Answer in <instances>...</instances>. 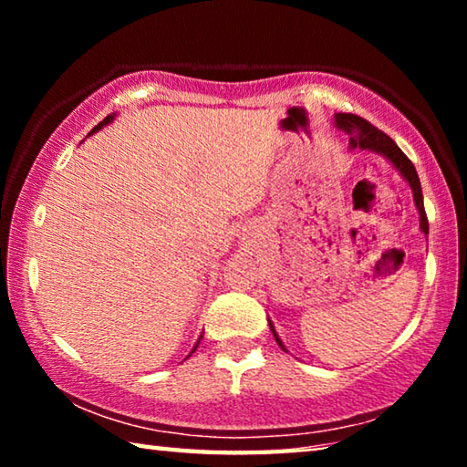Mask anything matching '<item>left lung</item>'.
I'll list each match as a JSON object with an SVG mask.
<instances>
[{"label":"left lung","instance_id":"obj_1","mask_svg":"<svg viewBox=\"0 0 467 467\" xmlns=\"http://www.w3.org/2000/svg\"><path fill=\"white\" fill-rule=\"evenodd\" d=\"M336 125L342 131H346L348 136H350V148H360V150H368V152H375L379 156H383L389 161L401 177L408 181V185L412 187V193H414V203L418 208V214H420V231L424 234H429V220H426V212H424V200H422V187H420V179H418V172L414 169V164L410 158L401 152L398 148V144L383 133L381 130H377L375 125H370L367 119H362L358 115H352V113H337L336 115ZM270 327H272V334L275 337V342L282 348V350H286L282 344V339L275 334V329L270 321Z\"/></svg>","mask_w":467,"mask_h":467}]
</instances>
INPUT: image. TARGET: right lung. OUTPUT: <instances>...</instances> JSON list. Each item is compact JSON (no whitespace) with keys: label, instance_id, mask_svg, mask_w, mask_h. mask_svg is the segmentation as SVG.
<instances>
[{"label":"right lung","instance_id":"add662e5","mask_svg":"<svg viewBox=\"0 0 467 467\" xmlns=\"http://www.w3.org/2000/svg\"><path fill=\"white\" fill-rule=\"evenodd\" d=\"M115 119V115H109V117H105V119H102L99 125H97V128H94L90 133H94V131H99V130H102V128H105V125H109L110 121H113ZM197 344H200V339H197ZM197 344H195V348H197ZM195 348H193V350H195ZM192 350V352H193Z\"/></svg>","mask_w":467,"mask_h":467}]
</instances>
